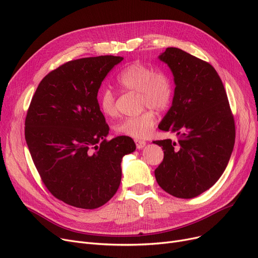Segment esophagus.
Wrapping results in <instances>:
<instances>
[{"mask_svg":"<svg viewBox=\"0 0 258 258\" xmlns=\"http://www.w3.org/2000/svg\"><path fill=\"white\" fill-rule=\"evenodd\" d=\"M135 143H136V146H137L138 150H141V148H143V147L146 145V142H145V141L139 140V139L135 140Z\"/></svg>","mask_w":258,"mask_h":258,"instance_id":"34e87169","label":"esophagus"}]
</instances>
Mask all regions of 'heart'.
Returning a JSON list of instances; mask_svg holds the SVG:
<instances>
[{
	"mask_svg": "<svg viewBox=\"0 0 258 258\" xmlns=\"http://www.w3.org/2000/svg\"><path fill=\"white\" fill-rule=\"evenodd\" d=\"M120 88L139 93L143 107L150 106L157 111H164L170 105L173 97V87L169 75L164 71H154L153 68L143 63L134 62L125 66L117 75ZM101 112L105 116L116 113L115 95L110 89H103L98 97ZM156 123L153 110L140 115L124 118L115 126V131L124 136L145 138L150 135Z\"/></svg>",
	"mask_w": 258,
	"mask_h": 258,
	"instance_id": "heart-1",
	"label": "heart"
}]
</instances>
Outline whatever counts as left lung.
<instances>
[{"label":"left lung","mask_w":258,"mask_h":258,"mask_svg":"<svg viewBox=\"0 0 258 258\" xmlns=\"http://www.w3.org/2000/svg\"><path fill=\"white\" fill-rule=\"evenodd\" d=\"M158 58L168 66L175 86L171 106L158 127L175 133L179 140L154 141L164 150L155 177L167 194L192 199L225 171L234 147V119L224 85L210 63L173 47Z\"/></svg>","instance_id":"obj_1"}]
</instances>
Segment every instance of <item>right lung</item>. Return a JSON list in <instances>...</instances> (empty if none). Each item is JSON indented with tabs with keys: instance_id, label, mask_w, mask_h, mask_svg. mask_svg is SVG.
Segmentation results:
<instances>
[{
	"instance_id": "right-lung-1",
	"label": "right lung",
	"mask_w": 258,
	"mask_h": 258,
	"mask_svg": "<svg viewBox=\"0 0 258 258\" xmlns=\"http://www.w3.org/2000/svg\"><path fill=\"white\" fill-rule=\"evenodd\" d=\"M121 56L68 61L40 81L25 121V138L48 190L68 205L98 208L117 192L121 161L136 150L134 140L106 141L97 100L105 76Z\"/></svg>"
}]
</instances>
